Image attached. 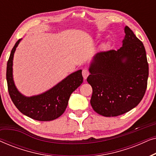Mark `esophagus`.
Listing matches in <instances>:
<instances>
[{
    "mask_svg": "<svg viewBox=\"0 0 156 156\" xmlns=\"http://www.w3.org/2000/svg\"><path fill=\"white\" fill-rule=\"evenodd\" d=\"M89 75V72L88 70H87V69H83L82 76H83V77H84V80H86V79L87 78V76H88Z\"/></svg>",
    "mask_w": 156,
    "mask_h": 156,
    "instance_id": "1",
    "label": "esophagus"
}]
</instances>
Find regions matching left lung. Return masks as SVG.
Instances as JSON below:
<instances>
[{
    "instance_id": "obj_1",
    "label": "left lung",
    "mask_w": 156,
    "mask_h": 156,
    "mask_svg": "<svg viewBox=\"0 0 156 156\" xmlns=\"http://www.w3.org/2000/svg\"><path fill=\"white\" fill-rule=\"evenodd\" d=\"M121 48L96 54L87 82L92 87L91 105L97 114L117 116L135 108L146 92L148 64L143 42L128 26Z\"/></svg>"
}]
</instances>
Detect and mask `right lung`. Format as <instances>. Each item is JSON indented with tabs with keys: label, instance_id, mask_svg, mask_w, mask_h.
<instances>
[{
	"label": "right lung",
	"instance_id": "right-lung-1",
	"mask_svg": "<svg viewBox=\"0 0 156 156\" xmlns=\"http://www.w3.org/2000/svg\"><path fill=\"white\" fill-rule=\"evenodd\" d=\"M18 40L10 52L7 63L6 80L10 97L17 108L25 116L40 121L55 120L65 112L70 95L82 84V69L71 73L43 93L27 97L18 90L13 80V57Z\"/></svg>",
	"mask_w": 156,
	"mask_h": 156
}]
</instances>
